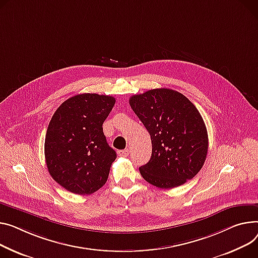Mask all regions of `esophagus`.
I'll return each instance as SVG.
<instances>
[{
  "instance_id": "esophagus-1",
  "label": "esophagus",
  "mask_w": 258,
  "mask_h": 258,
  "mask_svg": "<svg viewBox=\"0 0 258 258\" xmlns=\"http://www.w3.org/2000/svg\"><path fill=\"white\" fill-rule=\"evenodd\" d=\"M117 153H118V156H119V157H123V158H125V157H127V156H128L130 150H128V149H121V150H118V151H117Z\"/></svg>"
}]
</instances>
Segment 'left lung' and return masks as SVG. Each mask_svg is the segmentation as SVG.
<instances>
[{"label": "left lung", "instance_id": "left-lung-1", "mask_svg": "<svg viewBox=\"0 0 258 258\" xmlns=\"http://www.w3.org/2000/svg\"><path fill=\"white\" fill-rule=\"evenodd\" d=\"M130 106L151 138V158L139 168L142 177L160 188L192 179L209 149L207 126L197 108L183 94L167 88L133 95Z\"/></svg>", "mask_w": 258, "mask_h": 258}]
</instances>
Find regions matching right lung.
Masks as SVG:
<instances>
[{"label": "right lung", "mask_w": 258, "mask_h": 258, "mask_svg": "<svg viewBox=\"0 0 258 258\" xmlns=\"http://www.w3.org/2000/svg\"><path fill=\"white\" fill-rule=\"evenodd\" d=\"M115 105L109 95L83 93L65 100L51 117L44 142L50 176L75 194H92L104 185L116 151L104 123Z\"/></svg>", "instance_id": "right-lung-1"}]
</instances>
